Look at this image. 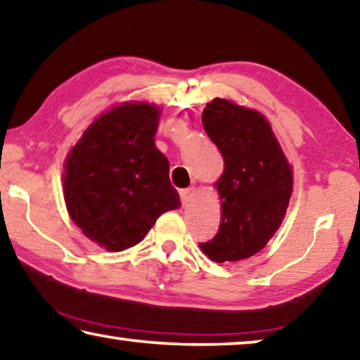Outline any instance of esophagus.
<instances>
[{"mask_svg":"<svg viewBox=\"0 0 360 360\" xmlns=\"http://www.w3.org/2000/svg\"><path fill=\"white\" fill-rule=\"evenodd\" d=\"M195 193H196V188L195 186H190V188H185V190H181L180 191L181 204H184V206H188V204L191 202L193 196H195Z\"/></svg>","mask_w":360,"mask_h":360,"instance_id":"34e87169","label":"esophagus"}]
</instances>
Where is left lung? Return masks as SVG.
Here are the masks:
<instances>
[{
  "label": "left lung",
  "instance_id": "obj_1",
  "mask_svg": "<svg viewBox=\"0 0 360 360\" xmlns=\"http://www.w3.org/2000/svg\"><path fill=\"white\" fill-rule=\"evenodd\" d=\"M202 125L224 158L215 186L222 199L217 235L199 243L214 262H236L267 245L283 222L292 193V169L261 112L215 98Z\"/></svg>",
  "mask_w": 360,
  "mask_h": 360
}]
</instances>
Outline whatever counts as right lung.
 Wrapping results in <instances>:
<instances>
[{"label": "right lung", "instance_id": "obj_1", "mask_svg": "<svg viewBox=\"0 0 360 360\" xmlns=\"http://www.w3.org/2000/svg\"><path fill=\"white\" fill-rule=\"evenodd\" d=\"M159 117L154 104H119L88 127L64 162L70 219L110 252L138 245L159 215L180 207L167 158L154 145Z\"/></svg>", "mask_w": 360, "mask_h": 360}]
</instances>
